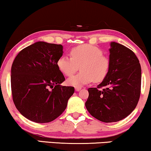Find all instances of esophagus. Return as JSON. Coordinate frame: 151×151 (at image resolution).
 <instances>
[{
    "label": "esophagus",
    "instance_id": "obj_1",
    "mask_svg": "<svg viewBox=\"0 0 151 151\" xmlns=\"http://www.w3.org/2000/svg\"><path fill=\"white\" fill-rule=\"evenodd\" d=\"M81 88H82V87H75V90L77 91V92H78V91H80L81 90Z\"/></svg>",
    "mask_w": 151,
    "mask_h": 151
}]
</instances>
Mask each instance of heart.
<instances>
[{"instance_id":"obj_1","label":"heart","mask_w":151,"mask_h":151,"mask_svg":"<svg viewBox=\"0 0 151 151\" xmlns=\"http://www.w3.org/2000/svg\"><path fill=\"white\" fill-rule=\"evenodd\" d=\"M70 58L66 56L59 57L57 61L59 70L66 76H70L78 70L81 71L66 81L67 84L81 87L94 81L101 83L107 77L110 70V60L103 55V51L96 46L88 44L73 47Z\"/></svg>"}]
</instances>
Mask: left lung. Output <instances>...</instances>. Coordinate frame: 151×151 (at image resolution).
I'll use <instances>...</instances> for the list:
<instances>
[{
	"mask_svg": "<svg viewBox=\"0 0 151 151\" xmlns=\"http://www.w3.org/2000/svg\"><path fill=\"white\" fill-rule=\"evenodd\" d=\"M109 50V74L96 88L88 89L85 102L88 112L104 122L125 118L134 110L141 94V69L137 56L115 42Z\"/></svg>",
	"mask_w": 151,
	"mask_h": 151,
	"instance_id": "8db88e82",
	"label": "left lung"
}]
</instances>
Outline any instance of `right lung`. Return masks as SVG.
<instances>
[{"label": "right lung", "instance_id": "add662e5", "mask_svg": "<svg viewBox=\"0 0 151 151\" xmlns=\"http://www.w3.org/2000/svg\"><path fill=\"white\" fill-rule=\"evenodd\" d=\"M63 55L61 45L37 42L19 52L11 68V90L17 109L33 122L45 123L66 109L74 87L65 81L57 61Z\"/></svg>", "mask_w": 151, "mask_h": 151}]
</instances>
